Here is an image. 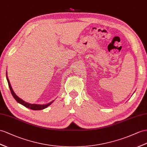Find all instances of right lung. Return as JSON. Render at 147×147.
<instances>
[{
  "mask_svg": "<svg viewBox=\"0 0 147 147\" xmlns=\"http://www.w3.org/2000/svg\"><path fill=\"white\" fill-rule=\"evenodd\" d=\"M7 82H8V84H9V88H10V92L11 93H12V94L13 96V97H14V99H16L17 102L18 103H20L21 104L23 105V106H24L25 107H28L29 109H32V110H35V111H37V110H42V109H44L47 108V107H48L50 105H51L52 104V102H53V101H51V102L48 103L47 104H45V105H38V104H29V103H27V102H25V101H24L23 100H22L20 98H19L16 94H15V92H13V91L12 90V87H11L10 86V82H9V80L8 78L7 77Z\"/></svg>",
  "mask_w": 147,
  "mask_h": 147,
  "instance_id": "add662e5",
  "label": "right lung"
}]
</instances>
